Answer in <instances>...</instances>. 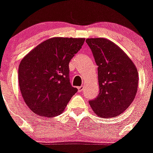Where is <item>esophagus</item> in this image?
Here are the masks:
<instances>
[{"label": "esophagus", "mask_w": 153, "mask_h": 153, "mask_svg": "<svg viewBox=\"0 0 153 153\" xmlns=\"http://www.w3.org/2000/svg\"><path fill=\"white\" fill-rule=\"evenodd\" d=\"M83 88H84V86H80V87H78V91H82V90H83Z\"/></svg>", "instance_id": "1"}]
</instances>
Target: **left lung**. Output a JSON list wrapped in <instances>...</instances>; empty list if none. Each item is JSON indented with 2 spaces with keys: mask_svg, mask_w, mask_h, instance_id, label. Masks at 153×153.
<instances>
[{
  "mask_svg": "<svg viewBox=\"0 0 153 153\" xmlns=\"http://www.w3.org/2000/svg\"><path fill=\"white\" fill-rule=\"evenodd\" d=\"M97 65L100 93L89 100L92 110L103 118L114 117L124 112L137 94L138 71L119 46L104 38L87 39Z\"/></svg>",
  "mask_w": 153,
  "mask_h": 153,
  "instance_id": "obj_1",
  "label": "left lung"
}]
</instances>
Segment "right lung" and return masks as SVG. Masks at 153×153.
<instances>
[{"instance_id": "1", "label": "right lung", "mask_w": 153, "mask_h": 153, "mask_svg": "<svg viewBox=\"0 0 153 153\" xmlns=\"http://www.w3.org/2000/svg\"><path fill=\"white\" fill-rule=\"evenodd\" d=\"M85 39L51 38L21 60L19 86L26 104L36 114L44 117L59 115L78 91L70 83L68 64Z\"/></svg>"}]
</instances>
